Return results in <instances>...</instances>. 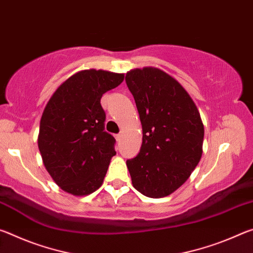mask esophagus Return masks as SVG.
I'll return each instance as SVG.
<instances>
[{
  "instance_id": "34e87169",
  "label": "esophagus",
  "mask_w": 253,
  "mask_h": 253,
  "mask_svg": "<svg viewBox=\"0 0 253 253\" xmlns=\"http://www.w3.org/2000/svg\"><path fill=\"white\" fill-rule=\"evenodd\" d=\"M115 137H116L117 142H119V140H121V139H122V137H123V135H122V134H117V135H116V136H115Z\"/></svg>"
}]
</instances>
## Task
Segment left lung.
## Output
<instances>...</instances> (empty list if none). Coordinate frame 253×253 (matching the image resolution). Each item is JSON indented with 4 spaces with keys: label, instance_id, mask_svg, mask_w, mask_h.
<instances>
[{
    "label": "left lung",
    "instance_id": "8db88e82",
    "mask_svg": "<svg viewBox=\"0 0 253 253\" xmlns=\"http://www.w3.org/2000/svg\"><path fill=\"white\" fill-rule=\"evenodd\" d=\"M143 129V144L128 160L131 183L147 198H165L191 176L202 157L204 125L195 102L172 76L155 67L126 74Z\"/></svg>",
    "mask_w": 253,
    "mask_h": 253
}]
</instances>
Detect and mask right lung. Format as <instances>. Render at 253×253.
<instances>
[{
  "label": "right lung",
  "mask_w": 253,
  "mask_h": 253,
  "mask_svg": "<svg viewBox=\"0 0 253 253\" xmlns=\"http://www.w3.org/2000/svg\"><path fill=\"white\" fill-rule=\"evenodd\" d=\"M125 75L87 69L59 85L42 113L38 147L45 169L67 193L85 196L102 185L115 138L104 131L102 95L123 83Z\"/></svg>",
  "instance_id": "right-lung-1"
}]
</instances>
